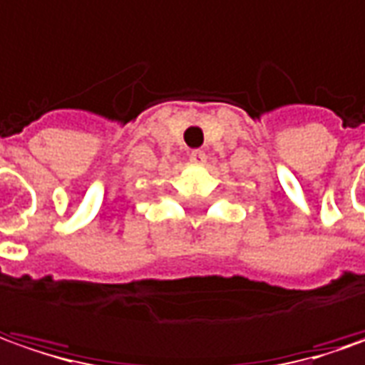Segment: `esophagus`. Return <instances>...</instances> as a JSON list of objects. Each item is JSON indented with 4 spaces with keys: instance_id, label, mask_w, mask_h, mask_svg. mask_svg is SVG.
<instances>
[{
    "instance_id": "1",
    "label": "esophagus",
    "mask_w": 365,
    "mask_h": 365,
    "mask_svg": "<svg viewBox=\"0 0 365 365\" xmlns=\"http://www.w3.org/2000/svg\"><path fill=\"white\" fill-rule=\"evenodd\" d=\"M190 163L192 165H204L206 163V153L204 151H192L190 153Z\"/></svg>"
}]
</instances>
